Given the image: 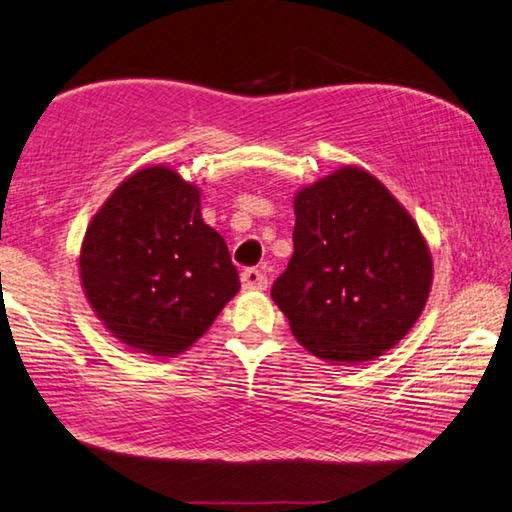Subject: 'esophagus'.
<instances>
[{
    "label": "esophagus",
    "mask_w": 512,
    "mask_h": 512,
    "mask_svg": "<svg viewBox=\"0 0 512 512\" xmlns=\"http://www.w3.org/2000/svg\"><path fill=\"white\" fill-rule=\"evenodd\" d=\"M268 284V277L264 271H259V268H246L244 273H241V286L244 288H266Z\"/></svg>",
    "instance_id": "obj_1"
}]
</instances>
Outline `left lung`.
<instances>
[{"mask_svg": "<svg viewBox=\"0 0 512 512\" xmlns=\"http://www.w3.org/2000/svg\"><path fill=\"white\" fill-rule=\"evenodd\" d=\"M293 257L271 297L293 336L329 362H360L403 340L432 286L421 230L387 188L342 167L295 197Z\"/></svg>", "mask_w": 512, "mask_h": 512, "instance_id": "8db88e82", "label": "left lung"}]
</instances>
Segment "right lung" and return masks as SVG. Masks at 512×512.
Instances as JSON below:
<instances>
[{"label":"right lung","instance_id":"right-lung-1","mask_svg":"<svg viewBox=\"0 0 512 512\" xmlns=\"http://www.w3.org/2000/svg\"><path fill=\"white\" fill-rule=\"evenodd\" d=\"M80 277L105 327L152 356L188 349L239 291L224 237L201 219L199 190L167 167L132 174L105 201Z\"/></svg>","mask_w":512,"mask_h":512}]
</instances>
